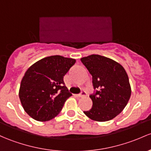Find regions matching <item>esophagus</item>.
I'll list each match as a JSON object with an SVG mask.
<instances>
[{
    "label": "esophagus",
    "instance_id": "esophagus-1",
    "mask_svg": "<svg viewBox=\"0 0 151 151\" xmlns=\"http://www.w3.org/2000/svg\"><path fill=\"white\" fill-rule=\"evenodd\" d=\"M86 95H87V93H85V91H83V92H82L81 93H80V94L76 95V96H77V97H80V98H82V97H85Z\"/></svg>",
    "mask_w": 151,
    "mask_h": 151
}]
</instances>
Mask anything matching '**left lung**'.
<instances>
[{
    "label": "left lung",
    "instance_id": "obj_1",
    "mask_svg": "<svg viewBox=\"0 0 151 151\" xmlns=\"http://www.w3.org/2000/svg\"><path fill=\"white\" fill-rule=\"evenodd\" d=\"M80 60L93 77L96 90L90 96L93 106L84 114L97 122L113 119L123 111L131 96L126 71L116 61L100 55H90Z\"/></svg>",
    "mask_w": 151,
    "mask_h": 151
}]
</instances>
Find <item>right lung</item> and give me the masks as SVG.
I'll use <instances>...</instances> for the list:
<instances>
[{"label": "right lung", "mask_w": 151, "mask_h": 151, "mask_svg": "<svg viewBox=\"0 0 151 151\" xmlns=\"http://www.w3.org/2000/svg\"><path fill=\"white\" fill-rule=\"evenodd\" d=\"M75 59L51 55L32 65L20 85V101L28 115L39 122L56 116L65 101L71 96L65 86L63 77Z\"/></svg>", "instance_id": "right-lung-1"}]
</instances>
